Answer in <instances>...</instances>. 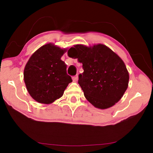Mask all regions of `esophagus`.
<instances>
[{"label":"esophagus","mask_w":153,"mask_h":153,"mask_svg":"<svg viewBox=\"0 0 153 153\" xmlns=\"http://www.w3.org/2000/svg\"><path fill=\"white\" fill-rule=\"evenodd\" d=\"M72 79H73L74 82H77V79H78V75H76V76H74L73 77H72Z\"/></svg>","instance_id":"34e87169"}]
</instances>
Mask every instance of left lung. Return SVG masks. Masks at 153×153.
Here are the masks:
<instances>
[{"label": "left lung", "instance_id": "obj_1", "mask_svg": "<svg viewBox=\"0 0 153 153\" xmlns=\"http://www.w3.org/2000/svg\"><path fill=\"white\" fill-rule=\"evenodd\" d=\"M68 52L82 63L78 84L92 105L105 109L121 99L128 88L129 74L117 54L103 45L92 48L77 45Z\"/></svg>", "mask_w": 153, "mask_h": 153}]
</instances>
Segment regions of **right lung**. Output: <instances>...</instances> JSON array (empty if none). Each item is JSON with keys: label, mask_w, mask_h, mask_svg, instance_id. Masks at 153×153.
<instances>
[{"label": "right lung", "mask_w": 153, "mask_h": 153, "mask_svg": "<svg viewBox=\"0 0 153 153\" xmlns=\"http://www.w3.org/2000/svg\"><path fill=\"white\" fill-rule=\"evenodd\" d=\"M65 50L52 45L42 46L31 56L24 69V82L33 99L50 104L63 94L72 82L67 65L61 60Z\"/></svg>", "instance_id": "1"}]
</instances>
